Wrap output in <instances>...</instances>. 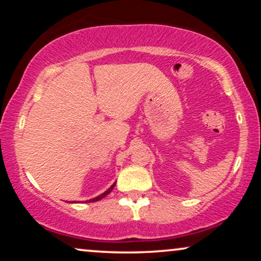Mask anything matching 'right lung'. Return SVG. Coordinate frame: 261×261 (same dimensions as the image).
I'll return each mask as SVG.
<instances>
[{
  "label": "right lung",
  "instance_id": "right-lung-1",
  "mask_svg": "<svg viewBox=\"0 0 261 261\" xmlns=\"http://www.w3.org/2000/svg\"><path fill=\"white\" fill-rule=\"evenodd\" d=\"M114 187H115V183H114V184L112 185V187H110V188L108 189V190L105 191V192H103V194H101V195H99V196H97V197H95V198H91V199H89V201H85V202L90 203V202H97V201H99V199H102L103 197H106L107 195L110 194V192H112V190H113V189H114Z\"/></svg>",
  "mask_w": 261,
  "mask_h": 261
}]
</instances>
